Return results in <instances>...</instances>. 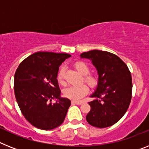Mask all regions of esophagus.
<instances>
[{
	"label": "esophagus",
	"instance_id": "34e87169",
	"mask_svg": "<svg viewBox=\"0 0 149 149\" xmlns=\"http://www.w3.org/2000/svg\"><path fill=\"white\" fill-rule=\"evenodd\" d=\"M72 104H77V105H81L82 104V101H75V100H72Z\"/></svg>",
	"mask_w": 149,
	"mask_h": 149
}]
</instances>
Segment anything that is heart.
<instances>
[{
    "label": "heart",
    "mask_w": 149,
    "mask_h": 149,
    "mask_svg": "<svg viewBox=\"0 0 149 149\" xmlns=\"http://www.w3.org/2000/svg\"><path fill=\"white\" fill-rule=\"evenodd\" d=\"M74 67L77 71L80 74L84 75V80L86 83H88L90 86H94L97 83L96 77L91 74H88L89 73V68L83 61H77L74 65ZM57 80L58 83L61 85L65 84L64 80V68H61L58 73ZM88 92V88L86 84H81L78 86H71L67 88L63 91L64 96L67 98H69L73 100H79L84 96L86 95Z\"/></svg>",
    "instance_id": "heart-1"
}]
</instances>
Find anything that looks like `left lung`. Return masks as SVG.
<instances>
[{"label":"left lung","mask_w":149,"mask_h":149,"mask_svg":"<svg viewBox=\"0 0 149 149\" xmlns=\"http://www.w3.org/2000/svg\"><path fill=\"white\" fill-rule=\"evenodd\" d=\"M91 61L98 74L97 86L90 96L91 110L86 120L90 125L106 128L113 125L127 111L132 98V77L127 65L109 52L91 50L81 54Z\"/></svg>","instance_id":"left-lung-1"}]
</instances>
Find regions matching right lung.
Listing matches in <instances>:
<instances>
[{
    "label": "right lung",
    "mask_w": 149,
    "mask_h": 149,
    "mask_svg": "<svg viewBox=\"0 0 149 149\" xmlns=\"http://www.w3.org/2000/svg\"><path fill=\"white\" fill-rule=\"evenodd\" d=\"M72 55L38 52L19 64L14 75V94L26 120L35 127L51 130L65 120L71 100L61 97L57 75L59 66ZM52 99L56 100L55 104Z\"/></svg>",
    "instance_id": "1"
}]
</instances>
